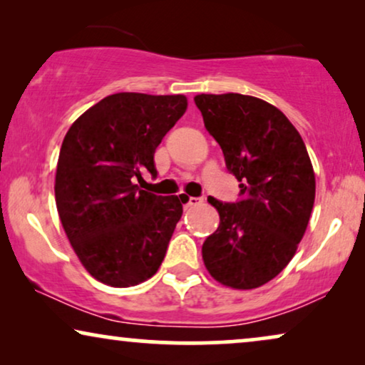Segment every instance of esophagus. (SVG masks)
I'll return each instance as SVG.
<instances>
[{"label":"esophagus","instance_id":"34e87169","mask_svg":"<svg viewBox=\"0 0 365 365\" xmlns=\"http://www.w3.org/2000/svg\"><path fill=\"white\" fill-rule=\"evenodd\" d=\"M180 198H182V202L185 203V207H197V205H200V203H202V198H198V197L182 195Z\"/></svg>","mask_w":365,"mask_h":365}]
</instances>
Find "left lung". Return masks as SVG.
<instances>
[{
    "label": "left lung",
    "instance_id": "1",
    "mask_svg": "<svg viewBox=\"0 0 365 365\" xmlns=\"http://www.w3.org/2000/svg\"><path fill=\"white\" fill-rule=\"evenodd\" d=\"M195 105L240 187L237 202L208 197L220 225L203 242V262L227 287L257 289L287 267L302 240L315 200L312 163L274 105L240 93H202Z\"/></svg>",
    "mask_w": 365,
    "mask_h": 365
}]
</instances>
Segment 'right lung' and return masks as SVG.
Here are the masks:
<instances>
[{
	"label": "right lung",
	"instance_id": "add662e5",
	"mask_svg": "<svg viewBox=\"0 0 365 365\" xmlns=\"http://www.w3.org/2000/svg\"><path fill=\"white\" fill-rule=\"evenodd\" d=\"M183 95L115 93L70 126L56 167L58 215L85 269L111 287L157 274L182 217L177 195L140 190L153 155L185 113Z\"/></svg>",
	"mask_w": 365,
	"mask_h": 365
}]
</instances>
